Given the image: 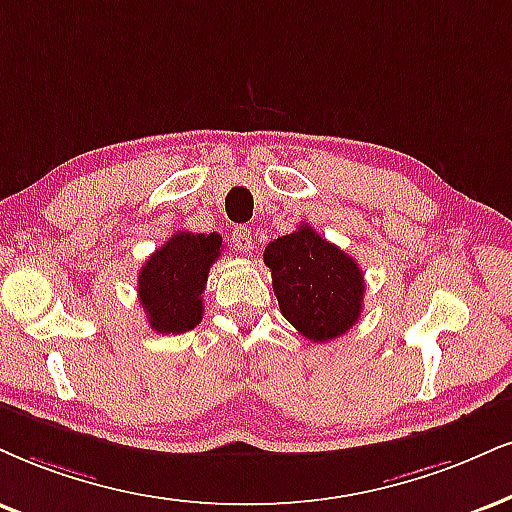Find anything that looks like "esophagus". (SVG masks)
I'll return each mask as SVG.
<instances>
[{"label": "esophagus", "instance_id": "esophagus-1", "mask_svg": "<svg viewBox=\"0 0 512 512\" xmlns=\"http://www.w3.org/2000/svg\"><path fill=\"white\" fill-rule=\"evenodd\" d=\"M232 244H235L237 251H242V254H249V251L254 249V237H251V227H246V225L235 227V232H232Z\"/></svg>", "mask_w": 512, "mask_h": 512}]
</instances>
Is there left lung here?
<instances>
[{
	"instance_id": "8db88e82",
	"label": "left lung",
	"mask_w": 512,
	"mask_h": 512,
	"mask_svg": "<svg viewBox=\"0 0 512 512\" xmlns=\"http://www.w3.org/2000/svg\"><path fill=\"white\" fill-rule=\"evenodd\" d=\"M263 261L285 318L311 342H330L358 323L363 311V270L311 225L277 237Z\"/></svg>"
}]
</instances>
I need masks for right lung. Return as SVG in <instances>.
<instances>
[{
  "instance_id": "right-lung-1",
  "label": "right lung",
  "mask_w": 512,
  "mask_h": 512,
  "mask_svg": "<svg viewBox=\"0 0 512 512\" xmlns=\"http://www.w3.org/2000/svg\"><path fill=\"white\" fill-rule=\"evenodd\" d=\"M223 251V237L178 232L140 268V304L149 327L159 334H180L194 330L204 315V294L208 270Z\"/></svg>"
}]
</instances>
